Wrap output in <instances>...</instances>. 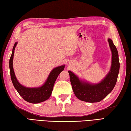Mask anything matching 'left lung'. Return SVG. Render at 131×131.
Wrapping results in <instances>:
<instances>
[{
    "label": "left lung",
    "mask_w": 131,
    "mask_h": 131,
    "mask_svg": "<svg viewBox=\"0 0 131 131\" xmlns=\"http://www.w3.org/2000/svg\"><path fill=\"white\" fill-rule=\"evenodd\" d=\"M107 41L112 53L111 65L110 71L99 83H90L68 71L73 93L80 100L90 103L100 102L111 92L116 83L120 68L118 52L113 41L110 38Z\"/></svg>",
    "instance_id": "left-lung-1"
}]
</instances>
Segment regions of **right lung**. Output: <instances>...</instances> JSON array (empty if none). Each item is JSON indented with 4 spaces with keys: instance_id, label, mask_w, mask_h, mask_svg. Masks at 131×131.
Returning <instances> with one entry per match:
<instances>
[{
    "instance_id": "obj_1",
    "label": "right lung",
    "mask_w": 131,
    "mask_h": 131,
    "mask_svg": "<svg viewBox=\"0 0 131 131\" xmlns=\"http://www.w3.org/2000/svg\"><path fill=\"white\" fill-rule=\"evenodd\" d=\"M17 44V42H16L13 46L9 63L10 78H11L13 86L23 99L29 103H38L46 101L51 95L56 80L61 72L64 70L65 65L58 66L53 69L50 72L46 81L42 86L36 88L25 87L18 81L15 76L14 70H13V59L15 49Z\"/></svg>"
}]
</instances>
